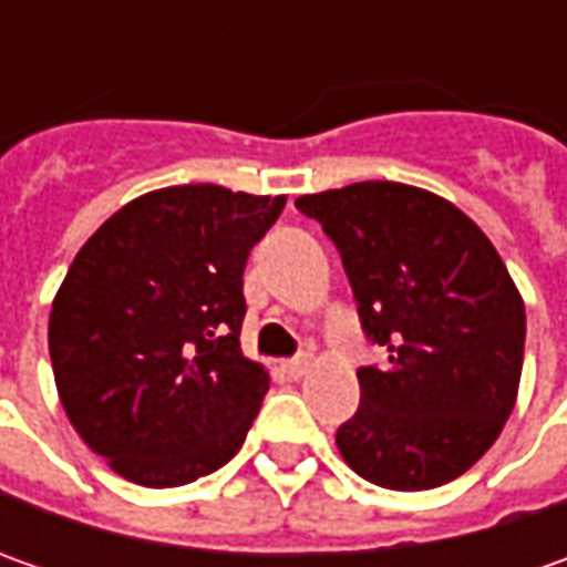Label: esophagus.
I'll use <instances>...</instances> for the list:
<instances>
[{
  "mask_svg": "<svg viewBox=\"0 0 567 567\" xmlns=\"http://www.w3.org/2000/svg\"><path fill=\"white\" fill-rule=\"evenodd\" d=\"M309 369H312V357H293V360L284 362V372H287L290 379H302Z\"/></svg>",
  "mask_w": 567,
  "mask_h": 567,
  "instance_id": "34e87169",
  "label": "esophagus"
}]
</instances>
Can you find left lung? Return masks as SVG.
Returning a JSON list of instances; mask_svg holds the SVG:
<instances>
[{
    "label": "left lung",
    "instance_id": "8db88e82",
    "mask_svg": "<svg viewBox=\"0 0 567 567\" xmlns=\"http://www.w3.org/2000/svg\"><path fill=\"white\" fill-rule=\"evenodd\" d=\"M334 239L362 331L388 350L365 365L340 457L398 492L467 473L512 416L524 365V299L489 236L447 198L403 183L299 195Z\"/></svg>",
    "mask_w": 567,
    "mask_h": 567
}]
</instances>
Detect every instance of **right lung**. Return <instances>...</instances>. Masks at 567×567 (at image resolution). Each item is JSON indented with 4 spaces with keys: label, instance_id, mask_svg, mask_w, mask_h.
<instances>
[{
    "label": "right lung",
    "instance_id": "obj_1",
    "mask_svg": "<svg viewBox=\"0 0 567 567\" xmlns=\"http://www.w3.org/2000/svg\"><path fill=\"white\" fill-rule=\"evenodd\" d=\"M287 195L169 186L122 205L53 299L50 360L69 423L120 476L169 489L224 467L268 394L243 357V271Z\"/></svg>",
    "mask_w": 567,
    "mask_h": 567
}]
</instances>
